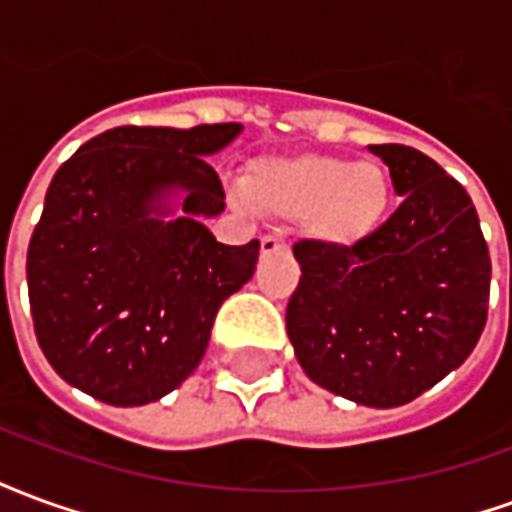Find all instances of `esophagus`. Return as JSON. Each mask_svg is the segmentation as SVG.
<instances>
[{
    "mask_svg": "<svg viewBox=\"0 0 512 512\" xmlns=\"http://www.w3.org/2000/svg\"><path fill=\"white\" fill-rule=\"evenodd\" d=\"M285 241L282 238H277V235H266L263 241H260V252L263 255H277V252H285Z\"/></svg>",
    "mask_w": 512,
    "mask_h": 512,
    "instance_id": "1",
    "label": "esophagus"
}]
</instances>
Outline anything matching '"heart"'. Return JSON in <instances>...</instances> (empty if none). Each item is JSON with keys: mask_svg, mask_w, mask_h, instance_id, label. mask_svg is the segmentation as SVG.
Wrapping results in <instances>:
<instances>
[{"mask_svg": "<svg viewBox=\"0 0 512 512\" xmlns=\"http://www.w3.org/2000/svg\"><path fill=\"white\" fill-rule=\"evenodd\" d=\"M244 194L260 213L301 216L318 244L351 246L381 222L392 180L376 161L266 156L246 169Z\"/></svg>", "mask_w": 512, "mask_h": 512, "instance_id": "1", "label": "heart"}]
</instances>
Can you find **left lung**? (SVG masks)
<instances>
[{"label":"left lung","instance_id":"left-lung-1","mask_svg":"<svg viewBox=\"0 0 512 512\" xmlns=\"http://www.w3.org/2000/svg\"><path fill=\"white\" fill-rule=\"evenodd\" d=\"M403 197L351 246L299 241L285 323L301 370L359 406L395 408L458 370L488 315L491 257L472 197L406 145H367Z\"/></svg>","mask_w":512,"mask_h":512}]
</instances>
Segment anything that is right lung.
<instances>
[{
	"instance_id": "obj_1",
	"label": "right lung",
	"mask_w": 512,
	"mask_h": 512,
	"mask_svg": "<svg viewBox=\"0 0 512 512\" xmlns=\"http://www.w3.org/2000/svg\"><path fill=\"white\" fill-rule=\"evenodd\" d=\"M244 131L120 126L51 178L27 252L35 334L62 381L109 406L178 389L205 356L216 312L252 279L260 241L219 244L224 211L205 161Z\"/></svg>"
}]
</instances>
